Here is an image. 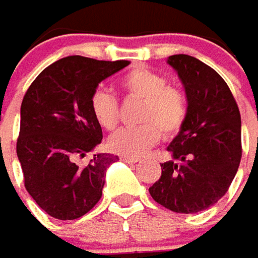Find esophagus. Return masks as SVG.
I'll return each instance as SVG.
<instances>
[{
  "label": "esophagus",
  "mask_w": 258,
  "mask_h": 258,
  "mask_svg": "<svg viewBox=\"0 0 258 258\" xmlns=\"http://www.w3.org/2000/svg\"><path fill=\"white\" fill-rule=\"evenodd\" d=\"M122 160L126 163H138L139 162V157H131V156H123Z\"/></svg>",
  "instance_id": "1"
}]
</instances>
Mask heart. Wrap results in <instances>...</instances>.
I'll return each mask as SVG.
<instances>
[{
	"label": "heart",
	"mask_w": 258,
	"mask_h": 258,
	"mask_svg": "<svg viewBox=\"0 0 258 258\" xmlns=\"http://www.w3.org/2000/svg\"><path fill=\"white\" fill-rule=\"evenodd\" d=\"M120 88L127 98L142 101L135 127H126L108 139L110 152L138 157L153 148L160 136L173 138L187 117V98L179 88L169 86L163 75L148 68H135L120 79ZM96 123L105 131H113L119 123L116 98L105 89H96L89 101Z\"/></svg>",
	"instance_id": "1"
}]
</instances>
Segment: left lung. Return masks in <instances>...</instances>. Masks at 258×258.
Wrapping results in <instances>:
<instances>
[{"label":"left lung","instance_id":"left-lung-1","mask_svg":"<svg viewBox=\"0 0 258 258\" xmlns=\"http://www.w3.org/2000/svg\"><path fill=\"white\" fill-rule=\"evenodd\" d=\"M167 63L187 98V117L167 146L172 160L149 187L155 202L176 213H199L227 193L241 160V117L230 88L213 68L179 53Z\"/></svg>","mask_w":258,"mask_h":258}]
</instances>
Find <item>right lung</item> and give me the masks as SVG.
I'll return each mask as SVG.
<instances>
[{
	"instance_id": "add662e5",
	"label": "right lung",
	"mask_w": 258,
	"mask_h": 258,
	"mask_svg": "<svg viewBox=\"0 0 258 258\" xmlns=\"http://www.w3.org/2000/svg\"><path fill=\"white\" fill-rule=\"evenodd\" d=\"M129 63L67 56L45 68L25 93L17 156L25 189L51 217L79 219L102 198L106 169L117 156L96 153L88 165L78 163L102 142L89 101L103 79Z\"/></svg>"
}]
</instances>
